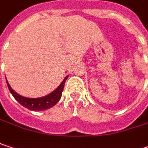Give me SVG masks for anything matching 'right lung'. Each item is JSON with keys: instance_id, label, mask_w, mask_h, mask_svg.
Returning <instances> with one entry per match:
<instances>
[{"instance_id": "1", "label": "right lung", "mask_w": 148, "mask_h": 148, "mask_svg": "<svg viewBox=\"0 0 148 148\" xmlns=\"http://www.w3.org/2000/svg\"><path fill=\"white\" fill-rule=\"evenodd\" d=\"M67 79H68V76H66L65 79H64V81L61 83V84L54 91L52 92L51 94H49V95L44 96V97L36 98V99L26 98V97L19 95L17 93H16L12 89V87L8 84L7 80H6V83H7L8 89H9L10 92L12 93V95H13L14 98L17 100L22 106H23L26 108H27L28 110H31L39 111V110H45L51 108L53 106H55L57 103L58 102V100H60V98L62 96V92L64 90V84H65V80Z\"/></svg>"}]
</instances>
